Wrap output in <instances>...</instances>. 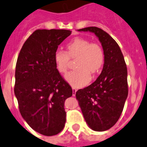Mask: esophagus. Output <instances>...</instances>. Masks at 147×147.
Instances as JSON below:
<instances>
[{
	"instance_id": "34e87169",
	"label": "esophagus",
	"mask_w": 147,
	"mask_h": 147,
	"mask_svg": "<svg viewBox=\"0 0 147 147\" xmlns=\"http://www.w3.org/2000/svg\"><path fill=\"white\" fill-rule=\"evenodd\" d=\"M77 90H78V89H76L75 88H72V95L75 96V94H76Z\"/></svg>"
}]
</instances>
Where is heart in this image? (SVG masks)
<instances>
[{
    "label": "heart",
    "instance_id": "1",
    "mask_svg": "<svg viewBox=\"0 0 147 147\" xmlns=\"http://www.w3.org/2000/svg\"><path fill=\"white\" fill-rule=\"evenodd\" d=\"M69 57L77 58V69L68 72L65 80L74 88L86 86L90 80V73L95 75L99 72L105 61L102 48L83 38H76L68 42L67 52L58 50L54 53L53 61L60 73L67 72Z\"/></svg>",
    "mask_w": 147,
    "mask_h": 147
}]
</instances>
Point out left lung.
<instances>
[{
  "label": "left lung",
  "instance_id": "left-lung-1",
  "mask_svg": "<svg viewBox=\"0 0 147 147\" xmlns=\"http://www.w3.org/2000/svg\"><path fill=\"white\" fill-rule=\"evenodd\" d=\"M78 31L95 34L105 53V63L98 78L75 94L89 127L95 131H105L119 120L127 97L126 64L118 44L107 32L96 27Z\"/></svg>",
  "mask_w": 147,
  "mask_h": 147
}]
</instances>
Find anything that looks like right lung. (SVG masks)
Returning <instances> with one entry per match:
<instances>
[{
  "label": "right lung",
  "mask_w": 147,
  "mask_h": 147,
  "mask_svg": "<svg viewBox=\"0 0 147 147\" xmlns=\"http://www.w3.org/2000/svg\"><path fill=\"white\" fill-rule=\"evenodd\" d=\"M70 30H38L23 45L15 71L14 94L22 117L34 131L51 136L66 122L64 101L72 90L57 70L53 55Z\"/></svg>",
  "instance_id": "add662e5"
}]
</instances>
